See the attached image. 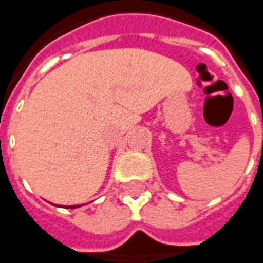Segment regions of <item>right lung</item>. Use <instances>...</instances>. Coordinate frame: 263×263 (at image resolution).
Wrapping results in <instances>:
<instances>
[{
    "mask_svg": "<svg viewBox=\"0 0 263 263\" xmlns=\"http://www.w3.org/2000/svg\"><path fill=\"white\" fill-rule=\"evenodd\" d=\"M77 207H79V205H70L68 209H77Z\"/></svg>",
    "mask_w": 263,
    "mask_h": 263,
    "instance_id": "obj_1",
    "label": "right lung"
}]
</instances>
